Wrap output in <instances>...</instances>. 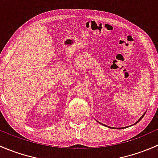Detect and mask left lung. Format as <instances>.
<instances>
[{
    "mask_svg": "<svg viewBox=\"0 0 158 158\" xmlns=\"http://www.w3.org/2000/svg\"><path fill=\"white\" fill-rule=\"evenodd\" d=\"M144 114H143V115H142V116H141V118H140V119H139V120H138V122H140V120H141V118H143V117H144Z\"/></svg>",
    "mask_w": 158,
    "mask_h": 158,
    "instance_id": "8db88e82",
    "label": "left lung"
}]
</instances>
